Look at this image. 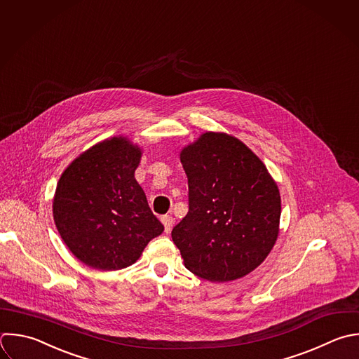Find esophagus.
<instances>
[{
	"label": "esophagus",
	"instance_id": "esophagus-1",
	"mask_svg": "<svg viewBox=\"0 0 359 359\" xmlns=\"http://www.w3.org/2000/svg\"><path fill=\"white\" fill-rule=\"evenodd\" d=\"M161 222H163V224H164V231H165V233H170L171 229H172V226H174V219H172L171 216H163V217H161Z\"/></svg>",
	"mask_w": 359,
	"mask_h": 359
}]
</instances>
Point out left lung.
Masks as SVG:
<instances>
[{"instance_id": "obj_1", "label": "left lung", "mask_w": 359, "mask_h": 359, "mask_svg": "<svg viewBox=\"0 0 359 359\" xmlns=\"http://www.w3.org/2000/svg\"><path fill=\"white\" fill-rule=\"evenodd\" d=\"M189 210L171 237L185 266L210 282L254 271L279 233L280 196L264 163L238 139L206 132L182 149Z\"/></svg>"}]
</instances>
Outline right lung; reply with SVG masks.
Instances as JSON below:
<instances>
[{
	"instance_id": "1",
	"label": "right lung",
	"mask_w": 359,
	"mask_h": 359,
	"mask_svg": "<svg viewBox=\"0 0 359 359\" xmlns=\"http://www.w3.org/2000/svg\"><path fill=\"white\" fill-rule=\"evenodd\" d=\"M142 150L126 137L107 139L62 174L53 217L69 250L86 265L116 271L135 264L164 226L135 178Z\"/></svg>"
}]
</instances>
